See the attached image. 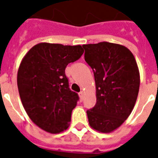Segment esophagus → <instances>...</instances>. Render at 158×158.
Listing matches in <instances>:
<instances>
[{
	"label": "esophagus",
	"instance_id": "obj_1",
	"mask_svg": "<svg viewBox=\"0 0 158 158\" xmlns=\"http://www.w3.org/2000/svg\"><path fill=\"white\" fill-rule=\"evenodd\" d=\"M79 98H80V100H81V101L84 100V92H80V93H79Z\"/></svg>",
	"mask_w": 158,
	"mask_h": 158
}]
</instances>
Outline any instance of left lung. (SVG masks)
<instances>
[{"label":"left lung","mask_w":158,"mask_h":158,"mask_svg":"<svg viewBox=\"0 0 158 158\" xmlns=\"http://www.w3.org/2000/svg\"><path fill=\"white\" fill-rule=\"evenodd\" d=\"M83 48L96 84V105L87 110L89 125L110 133L125 122L135 106L140 84L137 63L132 52L119 44L102 42Z\"/></svg>","instance_id":"left-lung-1"}]
</instances>
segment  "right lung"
Here are the masks:
<instances>
[{"label": "right lung", "instance_id": "1", "mask_svg": "<svg viewBox=\"0 0 158 158\" xmlns=\"http://www.w3.org/2000/svg\"><path fill=\"white\" fill-rule=\"evenodd\" d=\"M83 53L80 45L43 43L21 61L17 75L21 102L31 120L47 132L58 134L69 127L79 98L69 89L64 70Z\"/></svg>", "mask_w": 158, "mask_h": 158}]
</instances>
